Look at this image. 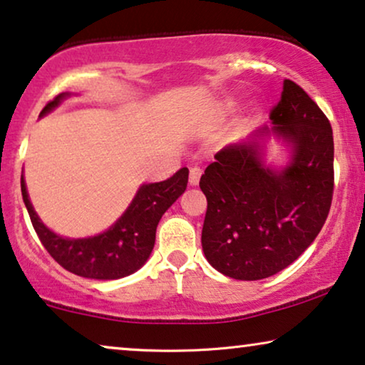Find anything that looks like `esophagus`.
<instances>
[{"label": "esophagus", "instance_id": "obj_1", "mask_svg": "<svg viewBox=\"0 0 365 365\" xmlns=\"http://www.w3.org/2000/svg\"><path fill=\"white\" fill-rule=\"evenodd\" d=\"M201 174H202L201 168L197 166L191 168V171H189V184H191V186H197L199 179H201Z\"/></svg>", "mask_w": 365, "mask_h": 365}]
</instances>
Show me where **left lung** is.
I'll list each match as a JSON object with an SVG mask.
<instances>
[{"mask_svg":"<svg viewBox=\"0 0 365 365\" xmlns=\"http://www.w3.org/2000/svg\"><path fill=\"white\" fill-rule=\"evenodd\" d=\"M274 126L222 148L201 176L207 199L202 251L224 276L259 281L296 261L326 222L334 192L332 128L321 108L291 79L272 108ZM274 132L292 144V163L263 164L260 138Z\"/></svg>","mask_w":365,"mask_h":365,"instance_id":"1","label":"left lung"}]
</instances>
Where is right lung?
Here are the masks:
<instances>
[{
	"label": "right lung",
	"instance_id": "add662e5",
	"mask_svg": "<svg viewBox=\"0 0 365 365\" xmlns=\"http://www.w3.org/2000/svg\"><path fill=\"white\" fill-rule=\"evenodd\" d=\"M66 96L68 93L58 94L43 108L39 116L53 111ZM187 176V168H182L166 181L143 184L129 207L108 231L84 239L61 237L39 221L29 202L23 176L21 194L39 241L59 266L76 276L109 281L136 272L148 261L156 241L158 224L163 214L186 191Z\"/></svg>",
	"mask_w": 365,
	"mask_h": 365
}]
</instances>
